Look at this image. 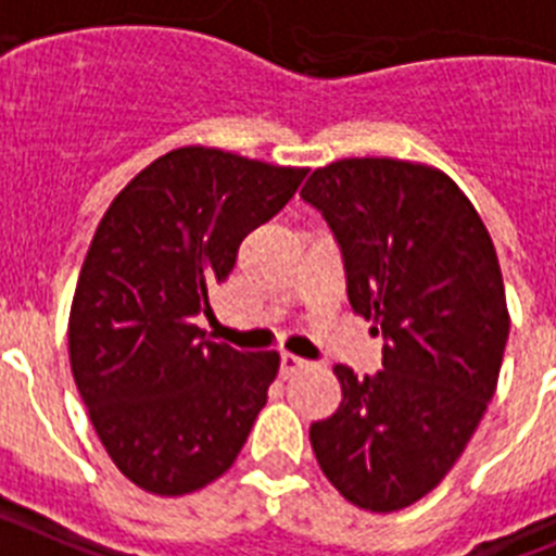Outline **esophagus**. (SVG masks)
Instances as JSON below:
<instances>
[{"mask_svg":"<svg viewBox=\"0 0 556 556\" xmlns=\"http://www.w3.org/2000/svg\"><path fill=\"white\" fill-rule=\"evenodd\" d=\"M299 369H305V361L296 358V355H288V352H282V358H279V375H282V378H293Z\"/></svg>","mask_w":556,"mask_h":556,"instance_id":"obj_1","label":"esophagus"}]
</instances>
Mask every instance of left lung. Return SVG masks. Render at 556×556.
<instances>
[{"mask_svg": "<svg viewBox=\"0 0 556 556\" xmlns=\"http://www.w3.org/2000/svg\"><path fill=\"white\" fill-rule=\"evenodd\" d=\"M302 201L327 220L352 311L383 336V369L336 366L341 405L311 445L361 509L412 506L445 479L498 386L509 338L490 231L445 173L397 159H341Z\"/></svg>", "mask_w": 556, "mask_h": 556, "instance_id": "1", "label": "left lung"}]
</instances>
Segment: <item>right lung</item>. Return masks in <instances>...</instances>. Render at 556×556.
Wrapping results in <instances>:
<instances>
[{
  "mask_svg": "<svg viewBox=\"0 0 556 556\" xmlns=\"http://www.w3.org/2000/svg\"><path fill=\"white\" fill-rule=\"evenodd\" d=\"M307 170L215 148L151 162L100 220L70 313V364L125 479L185 495L224 476L279 369L277 352L206 341L210 288Z\"/></svg>",
  "mask_w": 556,
  "mask_h": 556,
  "instance_id": "add662e5",
  "label": "right lung"
}]
</instances>
